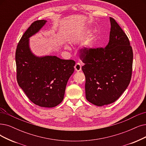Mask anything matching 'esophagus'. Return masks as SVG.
Masks as SVG:
<instances>
[{
  "mask_svg": "<svg viewBox=\"0 0 146 146\" xmlns=\"http://www.w3.org/2000/svg\"><path fill=\"white\" fill-rule=\"evenodd\" d=\"M74 68H75V70L77 72H79L81 70V64L80 63H77L75 64V65L74 66Z\"/></svg>",
  "mask_w": 146,
  "mask_h": 146,
  "instance_id": "obj_1",
  "label": "esophagus"
}]
</instances>
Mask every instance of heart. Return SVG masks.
<instances>
[{
    "mask_svg": "<svg viewBox=\"0 0 146 146\" xmlns=\"http://www.w3.org/2000/svg\"><path fill=\"white\" fill-rule=\"evenodd\" d=\"M92 32V30L91 29H86L84 31L83 35L84 37H88L89 36L91 33ZM96 42H97V38L96 36L95 35H93L89 39V42H88V46L90 48H93L95 47V46L96 45ZM66 48H68V46H66Z\"/></svg>",
    "mask_w": 146,
    "mask_h": 146,
    "instance_id": "b5f03b06",
    "label": "heart"
}]
</instances>
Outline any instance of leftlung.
Here are the masks:
<instances>
[{
    "label": "left lung",
    "instance_id": "left-lung-1",
    "mask_svg": "<svg viewBox=\"0 0 146 146\" xmlns=\"http://www.w3.org/2000/svg\"><path fill=\"white\" fill-rule=\"evenodd\" d=\"M110 40L104 49L85 48L81 59L86 77V100L97 106L115 102L131 79L133 52L126 35L117 23L110 17Z\"/></svg>",
    "mask_w": 146,
    "mask_h": 146
}]
</instances>
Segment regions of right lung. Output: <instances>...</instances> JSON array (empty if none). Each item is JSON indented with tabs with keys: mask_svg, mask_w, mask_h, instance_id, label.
Here are the masks:
<instances>
[{
	"mask_svg": "<svg viewBox=\"0 0 146 146\" xmlns=\"http://www.w3.org/2000/svg\"><path fill=\"white\" fill-rule=\"evenodd\" d=\"M46 22L34 21L23 34L17 47L15 62L17 82L28 98L39 107L52 108L62 102L75 62L56 56L39 57L32 53L29 38Z\"/></svg>",
	"mask_w": 146,
	"mask_h": 146,
	"instance_id": "right-lung-1",
	"label": "right lung"
}]
</instances>
